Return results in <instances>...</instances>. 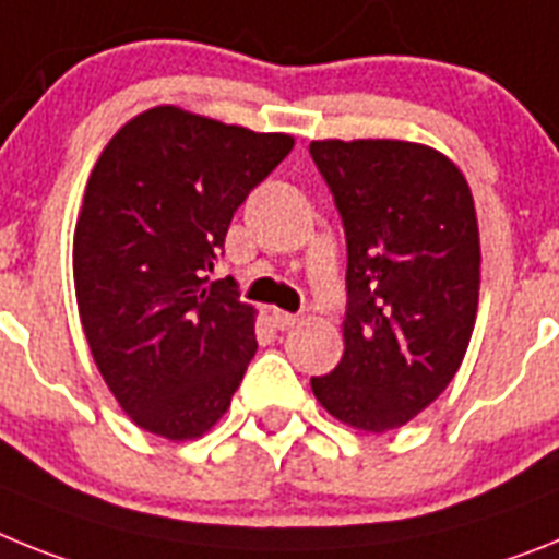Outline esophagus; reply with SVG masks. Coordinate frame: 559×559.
<instances>
[{
	"label": "esophagus",
	"instance_id": "obj_1",
	"mask_svg": "<svg viewBox=\"0 0 559 559\" xmlns=\"http://www.w3.org/2000/svg\"><path fill=\"white\" fill-rule=\"evenodd\" d=\"M271 319H274L276 331H290L294 325H299L297 313H288V311H274L271 313Z\"/></svg>",
	"mask_w": 559,
	"mask_h": 559
}]
</instances>
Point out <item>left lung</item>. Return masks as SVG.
Segmentation results:
<instances>
[{"label":"left lung","mask_w":559,"mask_h":559,"mask_svg":"<svg viewBox=\"0 0 559 559\" xmlns=\"http://www.w3.org/2000/svg\"><path fill=\"white\" fill-rule=\"evenodd\" d=\"M347 237L345 356L311 379L319 404L365 432L416 418L469 347L480 240L464 175L409 141H313Z\"/></svg>","instance_id":"8db88e82"}]
</instances>
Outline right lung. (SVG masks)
I'll return each mask as SVG.
<instances>
[{"mask_svg":"<svg viewBox=\"0 0 559 559\" xmlns=\"http://www.w3.org/2000/svg\"><path fill=\"white\" fill-rule=\"evenodd\" d=\"M290 150L283 132L155 107L98 157L75 223V299L107 388L146 432L203 436L240 388L254 308L209 271L234 212Z\"/></svg>","mask_w":559,"mask_h":559,"instance_id":"add662e5","label":"right lung"}]
</instances>
